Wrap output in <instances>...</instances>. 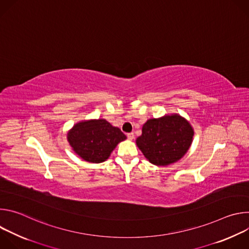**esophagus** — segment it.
Returning a JSON list of instances; mask_svg holds the SVG:
<instances>
[{
	"label": "esophagus",
	"instance_id": "obj_1",
	"mask_svg": "<svg viewBox=\"0 0 249 249\" xmlns=\"http://www.w3.org/2000/svg\"><path fill=\"white\" fill-rule=\"evenodd\" d=\"M134 133H129V134H127V138H128V140H133L134 139Z\"/></svg>",
	"mask_w": 249,
	"mask_h": 249
}]
</instances>
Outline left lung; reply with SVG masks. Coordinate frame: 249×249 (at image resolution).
Returning <instances> with one entry per match:
<instances>
[{"instance_id": "left-lung-1", "label": "left lung", "mask_w": 249, "mask_h": 249, "mask_svg": "<svg viewBox=\"0 0 249 249\" xmlns=\"http://www.w3.org/2000/svg\"><path fill=\"white\" fill-rule=\"evenodd\" d=\"M193 136L194 129L187 119L177 113L165 114L147 120L136 144L151 163L166 166L184 157Z\"/></svg>"}]
</instances>
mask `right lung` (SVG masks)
I'll return each mask as SVG.
<instances>
[{"label": "right lung", "instance_id": "add662e5", "mask_svg": "<svg viewBox=\"0 0 249 249\" xmlns=\"http://www.w3.org/2000/svg\"><path fill=\"white\" fill-rule=\"evenodd\" d=\"M127 137L105 119H89L76 123L67 133L72 150L84 160L100 163L107 160L116 146Z\"/></svg>", "mask_w": 249, "mask_h": 249}]
</instances>
